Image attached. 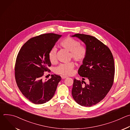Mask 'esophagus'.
Listing matches in <instances>:
<instances>
[{"label": "esophagus", "instance_id": "1", "mask_svg": "<svg viewBox=\"0 0 130 130\" xmlns=\"http://www.w3.org/2000/svg\"><path fill=\"white\" fill-rule=\"evenodd\" d=\"M61 78H62V79H65V78H67V76H61Z\"/></svg>", "mask_w": 130, "mask_h": 130}]
</instances>
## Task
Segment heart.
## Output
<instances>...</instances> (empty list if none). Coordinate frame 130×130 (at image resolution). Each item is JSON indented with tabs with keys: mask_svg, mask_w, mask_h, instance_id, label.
I'll return each mask as SVG.
<instances>
[{
	"mask_svg": "<svg viewBox=\"0 0 130 130\" xmlns=\"http://www.w3.org/2000/svg\"><path fill=\"white\" fill-rule=\"evenodd\" d=\"M60 45L66 50L70 51V58L78 63L82 62L86 57L87 50L86 47L80 44L78 41L70 36H67L60 42ZM57 49H51L48 53V59L52 64L57 62L56 56ZM75 64L73 62L61 64L54 69V72L59 75L69 76L72 73Z\"/></svg>",
	"mask_w": 130,
	"mask_h": 130,
	"instance_id": "heart-1",
	"label": "heart"
}]
</instances>
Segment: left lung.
<instances>
[{
  "label": "left lung",
  "mask_w": 130,
  "mask_h": 130,
  "mask_svg": "<svg viewBox=\"0 0 130 130\" xmlns=\"http://www.w3.org/2000/svg\"><path fill=\"white\" fill-rule=\"evenodd\" d=\"M86 45L87 54L78 74L89 84L74 79L72 95L77 103L83 106L94 105L106 96L114 83L115 65L113 54L109 48L95 37L76 34ZM83 83L85 85L83 86Z\"/></svg>",
  "instance_id": "1"
}]
</instances>
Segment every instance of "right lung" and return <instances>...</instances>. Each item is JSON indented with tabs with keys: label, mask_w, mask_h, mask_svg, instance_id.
<instances>
[{
	"label": "right lung",
	"mask_w": 130,
	"mask_h": 130,
	"mask_svg": "<svg viewBox=\"0 0 130 130\" xmlns=\"http://www.w3.org/2000/svg\"><path fill=\"white\" fill-rule=\"evenodd\" d=\"M61 35L46 33L32 38L21 48L15 65V78L23 95L31 102L43 104L54 95L61 77L52 75L43 81L44 72L50 71L48 53Z\"/></svg>",
	"instance_id": "add662e5"
}]
</instances>
